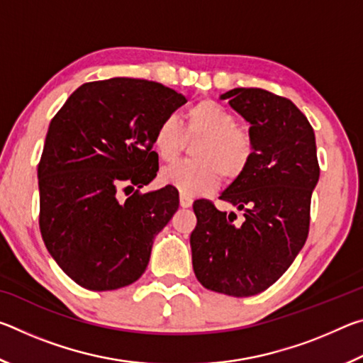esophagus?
<instances>
[{"label":"esophagus","instance_id":"esophagus-1","mask_svg":"<svg viewBox=\"0 0 363 363\" xmlns=\"http://www.w3.org/2000/svg\"><path fill=\"white\" fill-rule=\"evenodd\" d=\"M192 203H194V200L190 199V196L181 194V196H179V205H181L182 208H189V206H192Z\"/></svg>","mask_w":363,"mask_h":363}]
</instances>
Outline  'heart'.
I'll list each match as a JSON object with an SVG mask.
<instances>
[{
	"label": "heart",
	"instance_id": "heart-1",
	"mask_svg": "<svg viewBox=\"0 0 363 363\" xmlns=\"http://www.w3.org/2000/svg\"><path fill=\"white\" fill-rule=\"evenodd\" d=\"M187 140L200 139L192 147L190 162H176L160 171V181L184 195L208 194L219 186L220 176L230 184L240 179L255 153L253 138L229 110L211 99L194 104L184 115V126L174 116L158 123L152 136L153 150L163 162H173Z\"/></svg>",
	"mask_w": 363,
	"mask_h": 363
}]
</instances>
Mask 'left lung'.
<instances>
[{
  "label": "left lung",
  "mask_w": 363,
  "mask_h": 363,
  "mask_svg": "<svg viewBox=\"0 0 363 363\" xmlns=\"http://www.w3.org/2000/svg\"><path fill=\"white\" fill-rule=\"evenodd\" d=\"M220 99L251 125L250 167L219 196L243 219L196 200L190 248L201 285L243 298L275 284L304 247L320 168L314 130L290 99L259 88L230 89Z\"/></svg>",
  "instance_id": "1"
}]
</instances>
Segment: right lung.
Listing matches in <instances>:
<instances>
[{
	"label": "right lung",
	"instance_id": "add662e5",
	"mask_svg": "<svg viewBox=\"0 0 363 363\" xmlns=\"http://www.w3.org/2000/svg\"><path fill=\"white\" fill-rule=\"evenodd\" d=\"M186 102L155 82L110 78L79 86L51 120L38 164L40 230L49 255L86 290H116L145 272L179 194L139 189L158 171L153 131ZM134 186L121 201L119 190Z\"/></svg>",
	"mask_w": 363,
	"mask_h": 363
}]
</instances>
